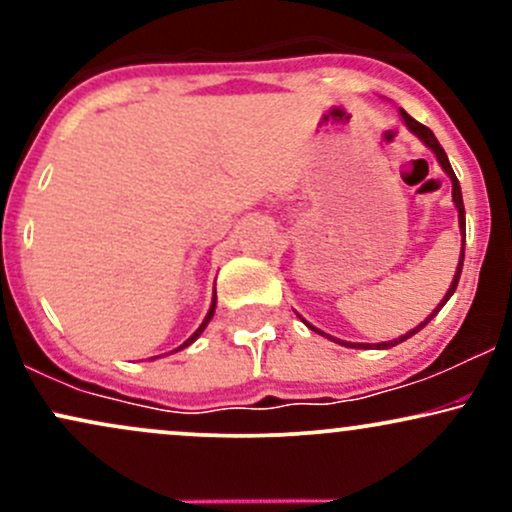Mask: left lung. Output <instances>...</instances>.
Here are the masks:
<instances>
[{"label": "left lung", "mask_w": 512, "mask_h": 512, "mask_svg": "<svg viewBox=\"0 0 512 512\" xmlns=\"http://www.w3.org/2000/svg\"><path fill=\"white\" fill-rule=\"evenodd\" d=\"M399 115H402V120H404V125H407V129L411 134H416V137L421 139V142H424L428 149L433 151V154H436V158H438V163H440V168L445 170V173H448V178H450V182H452V202H455V207H457V221H460V233H462V250H460V262H457V269H455V276H452V284H450V289H448V293H445L443 296V301H440L436 308H433V313L426 317L424 322H419V325L414 327V330H409L407 334H402V337L399 339H390V342H380V344H354V342H344V339H337V337H332V334H327V332H322V330H317V327H313L310 325V322H305L301 315V320L305 322V325L310 327V330L313 332H317V334H322V337H327V339H332V342H337V344H342V346H349V349H392V346H397L399 342H407L409 337H414L416 332L419 330H424V327L428 325V322L433 320V317H436L438 313H440V308H443L445 303L450 301V296L452 293H455V289H457V281H460V274H462V264H464V236H467V231H464V204H462V190H460V182H457V178H455V170H452V166H450V161H448V154H445L443 151V146L438 144V139H436V134L431 132V129H428L426 125H421V122H416L414 117L411 115H407L404 113L402 108H399Z\"/></svg>", "instance_id": "8db88e82"}]
</instances>
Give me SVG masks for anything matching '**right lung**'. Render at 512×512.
Masks as SVG:
<instances>
[{
  "label": "right lung",
  "instance_id": "1",
  "mask_svg": "<svg viewBox=\"0 0 512 512\" xmlns=\"http://www.w3.org/2000/svg\"><path fill=\"white\" fill-rule=\"evenodd\" d=\"M214 310H216V293H214V298H211V305H209V313H207V317H204V320H202V325H199V327H197V330H195V334H192V337H190V339H185V342H182V344H180V346H178V349H175V351L185 349V346H190L192 342H197V337H199V334H202L204 330H207L209 320H211V317H214Z\"/></svg>",
  "mask_w": 512,
  "mask_h": 512
}]
</instances>
